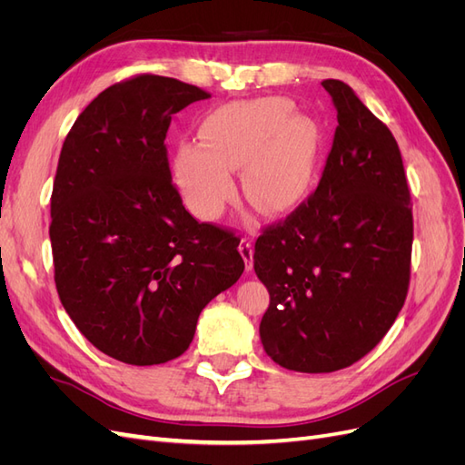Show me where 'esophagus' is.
<instances>
[{"instance_id":"esophagus-1","label":"esophagus","mask_w":465,"mask_h":465,"mask_svg":"<svg viewBox=\"0 0 465 465\" xmlns=\"http://www.w3.org/2000/svg\"><path fill=\"white\" fill-rule=\"evenodd\" d=\"M238 252H241V256L244 258L246 272H252V267H254V244H252L248 236H242L241 246H238Z\"/></svg>"}]
</instances>
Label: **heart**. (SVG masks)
<instances>
[{"instance_id":"obj_1","label":"heart","mask_w":465,"mask_h":465,"mask_svg":"<svg viewBox=\"0 0 465 465\" xmlns=\"http://www.w3.org/2000/svg\"><path fill=\"white\" fill-rule=\"evenodd\" d=\"M281 96L234 101L209 110L198 125V145L173 154V180L195 217L217 219L234 193L231 171L242 166V188L263 211H283L312 186L323 134L320 124L292 114Z\"/></svg>"}]
</instances>
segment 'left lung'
I'll return each mask as SVG.
<instances>
[{
	"label": "left lung",
	"mask_w": 465,
	"mask_h": 465,
	"mask_svg": "<svg viewBox=\"0 0 465 465\" xmlns=\"http://www.w3.org/2000/svg\"><path fill=\"white\" fill-rule=\"evenodd\" d=\"M322 87L337 110L316 192L256 241L270 291L260 323L283 369L333 372L362 359L396 322L410 287L413 215L400 147L343 81Z\"/></svg>",
	"instance_id": "obj_1"
}]
</instances>
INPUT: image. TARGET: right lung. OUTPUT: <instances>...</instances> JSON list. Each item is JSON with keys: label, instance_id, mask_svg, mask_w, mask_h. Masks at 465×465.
Returning a JSON list of instances; mask_svg holds the SVG:
<instances>
[{"label": "right lung", "instance_id": "right-lung-1", "mask_svg": "<svg viewBox=\"0 0 465 465\" xmlns=\"http://www.w3.org/2000/svg\"><path fill=\"white\" fill-rule=\"evenodd\" d=\"M209 96L149 74L116 83L81 112L60 153L55 289L98 351L135 367L184 353L205 304L244 272L241 241L195 221L168 168L173 114Z\"/></svg>", "mask_w": 465, "mask_h": 465}]
</instances>
